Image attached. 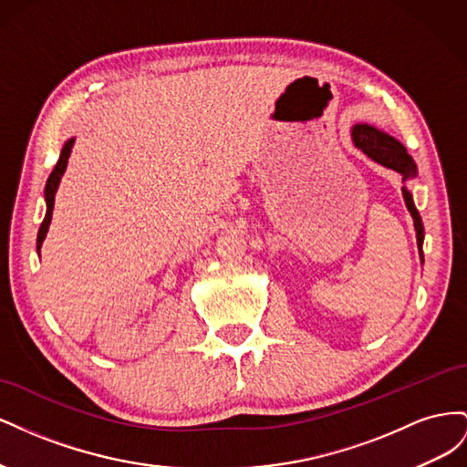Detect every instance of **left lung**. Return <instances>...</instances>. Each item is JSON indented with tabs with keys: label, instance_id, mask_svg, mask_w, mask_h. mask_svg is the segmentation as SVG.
Instances as JSON below:
<instances>
[{
	"label": "left lung",
	"instance_id": "8db88e82",
	"mask_svg": "<svg viewBox=\"0 0 467 467\" xmlns=\"http://www.w3.org/2000/svg\"><path fill=\"white\" fill-rule=\"evenodd\" d=\"M350 138H352V144L360 148L370 160L388 169H393V171H398L403 177V182L417 177V165L400 140H395L393 136L381 132L376 129V126H370L366 122H358L352 126ZM403 199H405L407 210L411 212L413 225L417 232V247H419V255L422 263V239H425V228H422L420 214L415 208L413 194L407 187H403Z\"/></svg>",
	"mask_w": 467,
	"mask_h": 467
}]
</instances>
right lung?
Segmentation results:
<instances>
[{"mask_svg": "<svg viewBox=\"0 0 467 467\" xmlns=\"http://www.w3.org/2000/svg\"><path fill=\"white\" fill-rule=\"evenodd\" d=\"M76 142V138H67L64 146H62V151H60V158H58V163H56L54 171L50 173L48 181H47V187H45V201H47V214H45V220H42L40 228H38V235H36V251L40 253V247H42V242H45V237L48 234V228H50V222H52V210H54V196H56V191H58V185L62 181V175L66 171L67 167V158L69 153H72V146Z\"/></svg>", "mask_w": 467, "mask_h": 467, "instance_id": "add662e5", "label": "right lung"}]
</instances>
